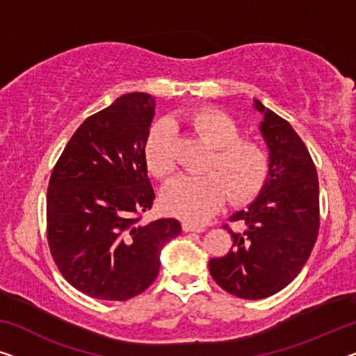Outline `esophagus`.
Returning a JSON list of instances; mask_svg holds the SVG:
<instances>
[{"label":"esophagus","instance_id":"1","mask_svg":"<svg viewBox=\"0 0 356 356\" xmlns=\"http://www.w3.org/2000/svg\"><path fill=\"white\" fill-rule=\"evenodd\" d=\"M182 230L184 232H196V233H201V232H204L206 229L203 225H193V224H190V222H184L182 224Z\"/></svg>","mask_w":356,"mask_h":356}]
</instances>
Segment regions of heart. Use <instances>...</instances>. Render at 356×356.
Instances as JSON below:
<instances>
[{
    "label": "heart",
    "mask_w": 356,
    "mask_h": 356,
    "mask_svg": "<svg viewBox=\"0 0 356 356\" xmlns=\"http://www.w3.org/2000/svg\"><path fill=\"white\" fill-rule=\"evenodd\" d=\"M184 124L214 148L204 176H179L163 190L168 212L188 222H203L229 198L232 204L252 198L265 182L268 156L254 140L240 139V127L229 115L216 108H196L184 115ZM144 158L148 171L168 179L176 171L174 129L158 121L148 131Z\"/></svg>",
    "instance_id": "obj_1"
}]
</instances>
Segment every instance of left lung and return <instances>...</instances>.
I'll list each match as a JSON object with an SVG mask.
<instances>
[{
    "instance_id": "1",
    "label": "left lung",
    "mask_w": 356,
    "mask_h": 356,
    "mask_svg": "<svg viewBox=\"0 0 356 356\" xmlns=\"http://www.w3.org/2000/svg\"><path fill=\"white\" fill-rule=\"evenodd\" d=\"M268 148V176L257 198L230 216L233 245L209 261L217 284L240 299H265L300 273L320 229V188L315 163L288 121L254 99Z\"/></svg>"
}]
</instances>
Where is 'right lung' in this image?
Segmentation results:
<instances>
[{"instance_id":"obj_1","label":"right lung","mask_w":356,"mask_h":356,"mask_svg":"<svg viewBox=\"0 0 356 356\" xmlns=\"http://www.w3.org/2000/svg\"><path fill=\"white\" fill-rule=\"evenodd\" d=\"M155 97L124 94L75 131L47 187V243L62 277L94 299L127 300L160 272L177 219L142 222L155 192L144 145Z\"/></svg>"}]
</instances>
